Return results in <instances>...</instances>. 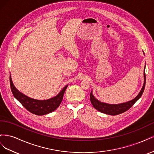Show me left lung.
Here are the masks:
<instances>
[{"label": "left lung", "instance_id": "left-lung-1", "mask_svg": "<svg viewBox=\"0 0 154 154\" xmlns=\"http://www.w3.org/2000/svg\"><path fill=\"white\" fill-rule=\"evenodd\" d=\"M146 65V63H145ZM144 83L141 90L139 92L137 96L134 97L132 100L125 102V103H119V104H109L104 103V102H101L97 100L96 97L94 96L92 94V91H91L90 94V100L92 105L94 108L98 110L100 112L104 113L106 114H109L111 116H116L118 114H120L123 112H125V111L128 110L130 107H132L133 105L136 103V102L141 97L143 91L144 90V87H145V83H146V76H145V67L144 69Z\"/></svg>", "mask_w": 154, "mask_h": 154}]
</instances>
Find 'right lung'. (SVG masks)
I'll return each instance as SVG.
<instances>
[{
  "mask_svg": "<svg viewBox=\"0 0 154 154\" xmlns=\"http://www.w3.org/2000/svg\"><path fill=\"white\" fill-rule=\"evenodd\" d=\"M10 82L11 89L14 97L30 112L38 116L49 114L57 109L62 103L64 92L68 86V85L65 86L58 94L48 100H39L31 98L18 91L13 84L11 74Z\"/></svg>",
  "mask_w": 154,
  "mask_h": 154,
  "instance_id": "obj_1",
  "label": "right lung"
}]
</instances>
